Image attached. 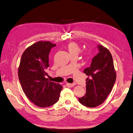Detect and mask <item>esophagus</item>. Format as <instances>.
Wrapping results in <instances>:
<instances>
[{
  "mask_svg": "<svg viewBox=\"0 0 133 133\" xmlns=\"http://www.w3.org/2000/svg\"><path fill=\"white\" fill-rule=\"evenodd\" d=\"M66 85L67 87L69 88H71L73 87L74 86V84H70V83H67L66 84Z\"/></svg>",
  "mask_w": 133,
  "mask_h": 133,
  "instance_id": "1",
  "label": "esophagus"
}]
</instances>
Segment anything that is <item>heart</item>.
Returning a JSON list of instances; mask_svg holds the SVG:
<instances>
[{
	"label": "heart",
	"mask_w": 133,
	"mask_h": 133,
	"mask_svg": "<svg viewBox=\"0 0 133 133\" xmlns=\"http://www.w3.org/2000/svg\"><path fill=\"white\" fill-rule=\"evenodd\" d=\"M67 49H68L70 55L74 54L78 55L79 51H80V48H79V46L75 42L70 43L68 46H67Z\"/></svg>",
	"instance_id": "1"
}]
</instances>
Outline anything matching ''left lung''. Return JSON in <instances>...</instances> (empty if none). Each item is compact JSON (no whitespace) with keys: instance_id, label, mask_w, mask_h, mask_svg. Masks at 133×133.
Wrapping results in <instances>:
<instances>
[{"instance_id":"left-lung-1","label":"left lung","mask_w":133,"mask_h":133,"mask_svg":"<svg viewBox=\"0 0 133 133\" xmlns=\"http://www.w3.org/2000/svg\"><path fill=\"white\" fill-rule=\"evenodd\" d=\"M99 52L93 57L90 67L84 70L88 76L86 93L78 98L82 105L95 108L104 102L112 90L116 76L112 55L107 48L98 45Z\"/></svg>"}]
</instances>
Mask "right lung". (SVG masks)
Instances as JSON below:
<instances>
[{"mask_svg": "<svg viewBox=\"0 0 133 133\" xmlns=\"http://www.w3.org/2000/svg\"><path fill=\"white\" fill-rule=\"evenodd\" d=\"M56 45L48 41L34 43L24 52L20 60L18 74L21 87L29 99L41 108L56 103L62 90L60 84L46 78L49 52Z\"/></svg>", "mask_w": 133, "mask_h": 133, "instance_id": "add662e5", "label": "right lung"}]
</instances>
